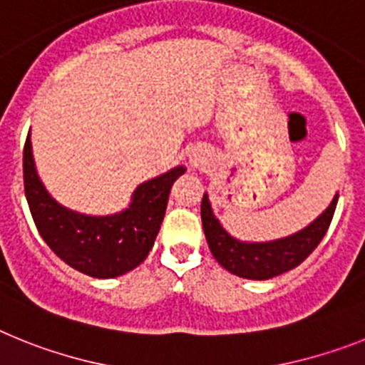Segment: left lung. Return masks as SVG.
I'll list each match as a JSON object with an SVG mask.
<instances>
[{"label":"left lung","mask_w":365,"mask_h":365,"mask_svg":"<svg viewBox=\"0 0 365 365\" xmlns=\"http://www.w3.org/2000/svg\"><path fill=\"white\" fill-rule=\"evenodd\" d=\"M336 204L338 192L332 198L331 205L305 230L268 242H244L230 235L213 215L207 195L202 198L200 213L209 250L218 264L239 277L264 281L292 270L314 252L331 226Z\"/></svg>","instance_id":"left-lung-1"}]
</instances>
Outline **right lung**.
I'll return each mask as SVG.
<instances>
[{"label":"right lung","mask_w":365,"mask_h":365,"mask_svg":"<svg viewBox=\"0 0 365 365\" xmlns=\"http://www.w3.org/2000/svg\"><path fill=\"white\" fill-rule=\"evenodd\" d=\"M185 167H174L143 182L121 213L91 217L60 205L47 192L34 167L31 135L24 147V185L31 215L53 252L75 270L97 279H112L134 270L154 246L174 180Z\"/></svg>","instance_id":"right-lung-1"}]
</instances>
